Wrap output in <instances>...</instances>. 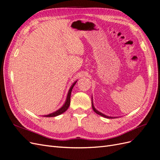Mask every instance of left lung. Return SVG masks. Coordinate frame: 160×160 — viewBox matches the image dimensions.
Segmentation results:
<instances>
[{
    "instance_id": "left-lung-1",
    "label": "left lung",
    "mask_w": 160,
    "mask_h": 160,
    "mask_svg": "<svg viewBox=\"0 0 160 160\" xmlns=\"http://www.w3.org/2000/svg\"><path fill=\"white\" fill-rule=\"evenodd\" d=\"M91 103H92V108H93V111H95V112L97 114H98V115H101V116H102V117H104V118H109V119H113V118H113V117H109V116H107V115H105L103 114L102 113L99 112V111L97 110V109L95 108L94 105H93V98H92V100H91Z\"/></svg>"
}]
</instances>
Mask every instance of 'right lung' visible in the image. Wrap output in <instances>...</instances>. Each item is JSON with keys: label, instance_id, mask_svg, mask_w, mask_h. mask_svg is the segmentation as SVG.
Returning <instances> with one entry per match:
<instances>
[{"label": "right lung", "instance_id": "1", "mask_svg": "<svg viewBox=\"0 0 160 160\" xmlns=\"http://www.w3.org/2000/svg\"><path fill=\"white\" fill-rule=\"evenodd\" d=\"M76 81L75 82H74L72 84V85L71 86V88L69 90V92H68V94H67V99H66V101H65V103H64V105L62 106V107L59 109L58 110H57L56 111H55V112H53L52 113H50V114H48L47 115H44L43 117H47V118H51V117H56V116H58L59 115L62 113H63L65 111H66L67 110V109L69 108V105H70V102H71V91H72V88L75 86V85L77 83Z\"/></svg>", "mask_w": 160, "mask_h": 160}]
</instances>
